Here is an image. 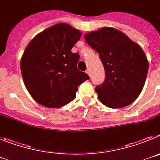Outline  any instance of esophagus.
I'll list each match as a JSON object with an SVG mask.
<instances>
[{"label":"esophagus","mask_w":160,"mask_h":160,"mask_svg":"<svg viewBox=\"0 0 160 160\" xmlns=\"http://www.w3.org/2000/svg\"><path fill=\"white\" fill-rule=\"evenodd\" d=\"M86 73H87L89 76H90V70H89V69H87V70H86Z\"/></svg>","instance_id":"1"}]
</instances>
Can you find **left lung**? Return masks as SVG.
<instances>
[{
	"instance_id": "1",
	"label": "left lung",
	"mask_w": 160,
	"mask_h": 160,
	"mask_svg": "<svg viewBox=\"0 0 160 160\" xmlns=\"http://www.w3.org/2000/svg\"><path fill=\"white\" fill-rule=\"evenodd\" d=\"M84 37L99 53L105 70V81L95 88L99 101L113 109L129 106L139 96L146 82L149 63L142 49L112 27L101 28Z\"/></svg>"
}]
</instances>
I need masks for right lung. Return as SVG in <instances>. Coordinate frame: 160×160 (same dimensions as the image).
Listing matches in <instances>:
<instances>
[{"instance_id": "add662e5", "label": "right lung", "mask_w": 160, "mask_h": 160, "mask_svg": "<svg viewBox=\"0 0 160 160\" xmlns=\"http://www.w3.org/2000/svg\"><path fill=\"white\" fill-rule=\"evenodd\" d=\"M82 32L58 23L39 32L25 47L21 58L24 84L41 105L60 108L76 98L78 86L89 76L77 68L79 54L71 49Z\"/></svg>"}]
</instances>
